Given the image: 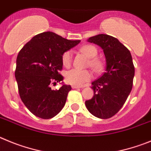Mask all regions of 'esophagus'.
Returning <instances> with one entry per match:
<instances>
[{
    "instance_id": "1",
    "label": "esophagus",
    "mask_w": 151,
    "mask_h": 151,
    "mask_svg": "<svg viewBox=\"0 0 151 151\" xmlns=\"http://www.w3.org/2000/svg\"><path fill=\"white\" fill-rule=\"evenodd\" d=\"M71 86H72L73 89H79V88H82V86H77V85H72Z\"/></svg>"
}]
</instances>
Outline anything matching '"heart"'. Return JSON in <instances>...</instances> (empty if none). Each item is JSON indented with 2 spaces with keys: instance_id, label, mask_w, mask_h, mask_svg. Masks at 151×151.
<instances>
[{
  "instance_id": "1",
  "label": "heart",
  "mask_w": 151,
  "mask_h": 151,
  "mask_svg": "<svg viewBox=\"0 0 151 151\" xmlns=\"http://www.w3.org/2000/svg\"><path fill=\"white\" fill-rule=\"evenodd\" d=\"M81 52L88 57L86 65L90 67L96 73H100L104 68V63L102 59L97 57L98 50L95 46L91 44L84 45L80 49ZM72 54L70 51H67L62 55V62L65 67L68 68L71 65ZM92 78V74L89 70L72 69L65 73V81L71 85L80 86L84 83L90 81Z\"/></svg>"
}]
</instances>
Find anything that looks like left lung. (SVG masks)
Segmentation results:
<instances>
[{
  "mask_svg": "<svg viewBox=\"0 0 151 151\" xmlns=\"http://www.w3.org/2000/svg\"><path fill=\"white\" fill-rule=\"evenodd\" d=\"M88 41L101 47L106 58L105 72L92 83L94 96L86 101L93 116L108 119L114 116L126 102L133 85L135 67L129 50L116 38L98 35Z\"/></svg>",
  "mask_w": 151,
  "mask_h": 151,
  "instance_id": "1",
  "label": "left lung"
}]
</instances>
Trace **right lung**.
<instances>
[{
	"label": "right lung",
	"instance_id": "1",
	"mask_svg": "<svg viewBox=\"0 0 151 151\" xmlns=\"http://www.w3.org/2000/svg\"><path fill=\"white\" fill-rule=\"evenodd\" d=\"M81 40H70L53 32L35 35L22 48L15 70L19 96L26 108L36 116L50 119L62 111L70 91L64 84L59 90L52 86L63 81L62 57Z\"/></svg>",
	"mask_w": 151,
	"mask_h": 151
}]
</instances>
